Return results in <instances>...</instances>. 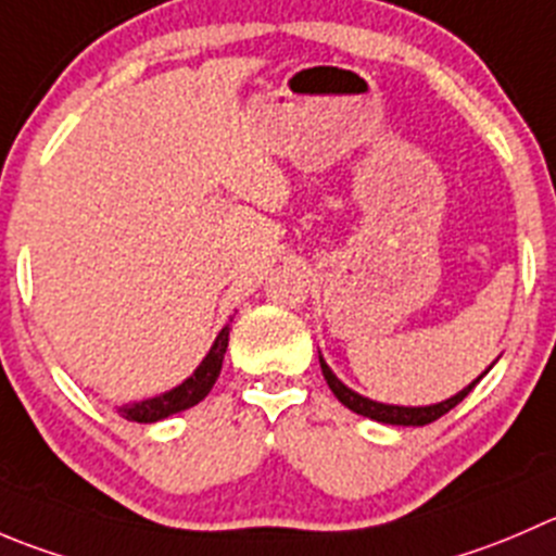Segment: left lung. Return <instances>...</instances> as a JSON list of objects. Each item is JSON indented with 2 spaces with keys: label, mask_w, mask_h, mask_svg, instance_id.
Returning <instances> with one entry per match:
<instances>
[{
  "label": "left lung",
  "mask_w": 556,
  "mask_h": 556,
  "mask_svg": "<svg viewBox=\"0 0 556 556\" xmlns=\"http://www.w3.org/2000/svg\"><path fill=\"white\" fill-rule=\"evenodd\" d=\"M492 366H489V369H492ZM320 369H323V377H326L328 388L333 391V396H337L344 407L353 409V413H358V415H364V418H371V421H377V424H391V427H427V424L438 421L440 415H445L448 409H454L456 404H459L462 399H465L467 393H470L472 388L481 382V377L489 371L486 369L481 377H476L470 386L462 388V391L454 393L451 399H443V402L421 404V407H404V404H386V402H375V399H369V396H361L358 391L348 388L337 375H333L331 366L323 361V355H320Z\"/></svg>",
  "instance_id": "8db88e82"
}]
</instances>
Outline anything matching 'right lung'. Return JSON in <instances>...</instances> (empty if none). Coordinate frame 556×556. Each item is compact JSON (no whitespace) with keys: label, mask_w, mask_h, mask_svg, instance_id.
<instances>
[{"label":"right lung","mask_w":556,"mask_h":556,"mask_svg":"<svg viewBox=\"0 0 556 556\" xmlns=\"http://www.w3.org/2000/svg\"><path fill=\"white\" fill-rule=\"evenodd\" d=\"M228 339H230V323H225V328L217 333V339H214L206 358L198 364V369L192 371L185 382H179V386L170 388V391L160 393V396L122 404V407H118V415L127 418V421L154 424L168 418V415L181 413V409L195 407L198 402H203V399L208 396V391H212L214 382H217L219 369H223L225 350H228Z\"/></svg>","instance_id":"obj_1"}]
</instances>
